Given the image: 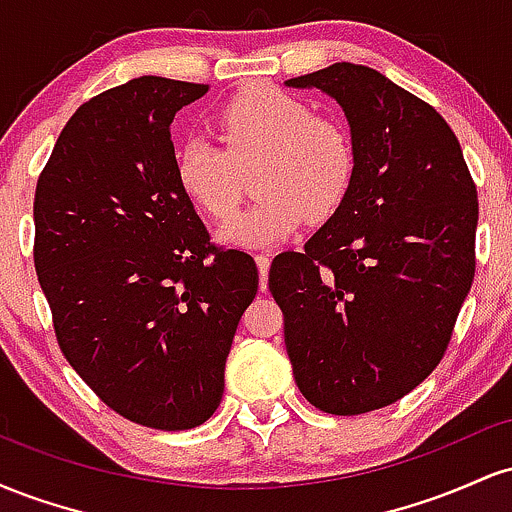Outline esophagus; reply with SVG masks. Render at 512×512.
Segmentation results:
<instances>
[{"instance_id": "1", "label": "esophagus", "mask_w": 512, "mask_h": 512, "mask_svg": "<svg viewBox=\"0 0 512 512\" xmlns=\"http://www.w3.org/2000/svg\"><path fill=\"white\" fill-rule=\"evenodd\" d=\"M255 262H257V269H260V289L264 291L267 289V274H269V264H272V255H255Z\"/></svg>"}]
</instances>
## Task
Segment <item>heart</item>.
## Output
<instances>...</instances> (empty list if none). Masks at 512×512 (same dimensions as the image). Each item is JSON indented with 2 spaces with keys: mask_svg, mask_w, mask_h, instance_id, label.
<instances>
[{
  "mask_svg": "<svg viewBox=\"0 0 512 512\" xmlns=\"http://www.w3.org/2000/svg\"><path fill=\"white\" fill-rule=\"evenodd\" d=\"M216 134L223 150L204 137L180 146L175 178L199 211L228 221L243 199V175L257 170L260 202L223 228L226 243L267 248L308 219H332L354 187L349 132L279 88L252 86L233 96L216 113Z\"/></svg>",
  "mask_w": 512,
  "mask_h": 512,
  "instance_id": "1",
  "label": "heart"
}]
</instances>
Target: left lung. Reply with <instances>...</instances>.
Here are the masks:
<instances>
[{"label":"left lung","instance_id":"left-lung-1","mask_svg":"<svg viewBox=\"0 0 512 512\" xmlns=\"http://www.w3.org/2000/svg\"><path fill=\"white\" fill-rule=\"evenodd\" d=\"M342 105L354 187L303 252H281L269 291L298 390L327 414L395 404L448 349L474 281L477 185L448 122L363 64L286 81Z\"/></svg>","mask_w":512,"mask_h":512}]
</instances>
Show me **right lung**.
I'll return each mask as SVG.
<instances>
[{
	"instance_id": "right-lung-1",
	"label": "right lung",
	"mask_w": 512,
	"mask_h": 512,
	"mask_svg": "<svg viewBox=\"0 0 512 512\" xmlns=\"http://www.w3.org/2000/svg\"><path fill=\"white\" fill-rule=\"evenodd\" d=\"M207 84L139 76L69 117L35 187L33 262L64 358L125 419L214 414L255 260L219 248L175 178L170 122Z\"/></svg>"
}]
</instances>
